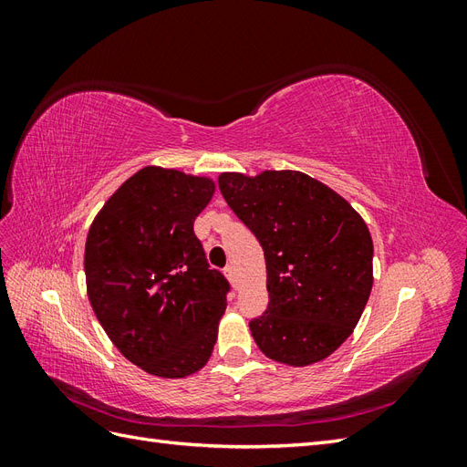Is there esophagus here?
<instances>
[{
	"label": "esophagus",
	"mask_w": 467,
	"mask_h": 467,
	"mask_svg": "<svg viewBox=\"0 0 467 467\" xmlns=\"http://www.w3.org/2000/svg\"><path fill=\"white\" fill-rule=\"evenodd\" d=\"M223 275L228 276V280H230V282H235V271H234V266H232V265H228V266L223 268Z\"/></svg>",
	"instance_id": "esophagus-1"
}]
</instances>
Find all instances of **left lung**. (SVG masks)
I'll use <instances>...</instances> for the list:
<instances>
[{
	"instance_id": "1",
	"label": "left lung",
	"mask_w": 467,
	"mask_h": 467,
	"mask_svg": "<svg viewBox=\"0 0 467 467\" xmlns=\"http://www.w3.org/2000/svg\"><path fill=\"white\" fill-rule=\"evenodd\" d=\"M218 185L265 251L268 307L249 323L257 347L288 366L327 358L368 302V225L341 194L300 171L222 173Z\"/></svg>"
}]
</instances>
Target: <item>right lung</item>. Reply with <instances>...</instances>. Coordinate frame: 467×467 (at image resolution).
Returning <instances> with one entry per match:
<instances>
[{"label": "right lung", "mask_w": 467, "mask_h": 467, "mask_svg": "<svg viewBox=\"0 0 467 467\" xmlns=\"http://www.w3.org/2000/svg\"><path fill=\"white\" fill-rule=\"evenodd\" d=\"M214 191L208 177L148 165L89 228L83 263L93 312L112 345L151 376H191L214 348L230 285L192 230Z\"/></svg>", "instance_id": "right-lung-1"}]
</instances>
